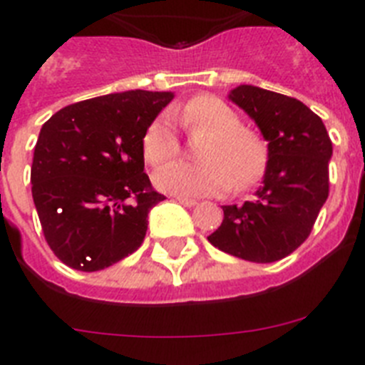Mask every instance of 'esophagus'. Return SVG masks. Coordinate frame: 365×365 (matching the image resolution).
<instances>
[{
	"label": "esophagus",
	"mask_w": 365,
	"mask_h": 365,
	"mask_svg": "<svg viewBox=\"0 0 365 365\" xmlns=\"http://www.w3.org/2000/svg\"><path fill=\"white\" fill-rule=\"evenodd\" d=\"M175 201H179L180 205H182V206H188V208H192V206L197 205V201H195V199H190V197H179V195H177V197H175Z\"/></svg>",
	"instance_id": "34e87169"
}]
</instances>
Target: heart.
I'll list each match as a JSON object with an SVG mask.
<instances>
[{"label":"heart","mask_w":365,"mask_h":365,"mask_svg":"<svg viewBox=\"0 0 365 365\" xmlns=\"http://www.w3.org/2000/svg\"><path fill=\"white\" fill-rule=\"evenodd\" d=\"M172 117L188 133H205L199 146L202 163H172L155 173V186L179 197L219 195L232 186L245 188L261 177L267 166L265 140L241 125L240 115L222 100L210 95L195 96ZM144 159L160 166L179 153V137L168 115H160L148 125L143 138Z\"/></svg>","instance_id":"obj_1"}]
</instances>
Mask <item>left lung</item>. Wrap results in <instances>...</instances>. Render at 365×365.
<instances>
[{"instance_id":"left-lung-1","label":"left lung","mask_w":365,"mask_h":365,"mask_svg":"<svg viewBox=\"0 0 365 365\" xmlns=\"http://www.w3.org/2000/svg\"><path fill=\"white\" fill-rule=\"evenodd\" d=\"M240 106L269 143L263 185L250 201L222 206L214 247L254 263L283 259L307 240L329 195L333 143L322 118L299 100L256 86H237Z\"/></svg>"}]
</instances>
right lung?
<instances>
[{"label":"right lung","instance_id":"obj_1","mask_svg":"<svg viewBox=\"0 0 365 365\" xmlns=\"http://www.w3.org/2000/svg\"><path fill=\"white\" fill-rule=\"evenodd\" d=\"M173 93H111L54 113L31 168L45 240L67 267L108 269L137 250L164 195L144 173L143 138Z\"/></svg>","mask_w":365,"mask_h":365}]
</instances>
